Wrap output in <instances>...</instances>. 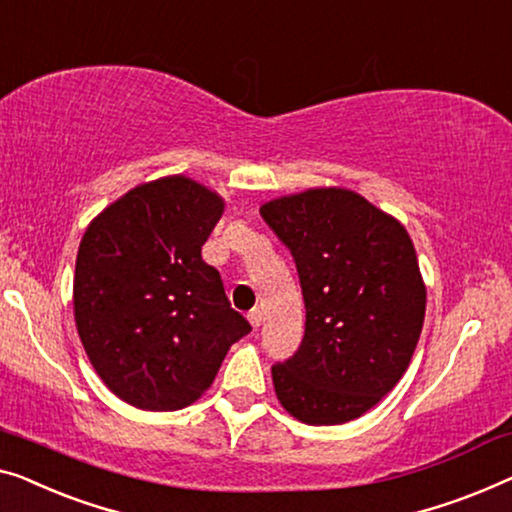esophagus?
Instances as JSON below:
<instances>
[{
  "mask_svg": "<svg viewBox=\"0 0 512 512\" xmlns=\"http://www.w3.org/2000/svg\"><path fill=\"white\" fill-rule=\"evenodd\" d=\"M247 318H249L251 328H258V325L263 323V311L261 309H251L249 314H247Z\"/></svg>",
  "mask_w": 512,
  "mask_h": 512,
  "instance_id": "esophagus-1",
  "label": "esophagus"
}]
</instances>
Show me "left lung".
<instances>
[{"label": "left lung", "mask_w": 512, "mask_h": 512, "mask_svg": "<svg viewBox=\"0 0 512 512\" xmlns=\"http://www.w3.org/2000/svg\"><path fill=\"white\" fill-rule=\"evenodd\" d=\"M291 249L307 321L298 351L272 367L274 392L307 425H342L402 379L427 291L406 228L351 189H307L261 205Z\"/></svg>", "instance_id": "obj_1"}]
</instances>
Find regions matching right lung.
Here are the masks:
<instances>
[{"instance_id": "obj_1", "label": "right lung", "mask_w": 512, "mask_h": 512, "mask_svg": "<svg viewBox=\"0 0 512 512\" xmlns=\"http://www.w3.org/2000/svg\"><path fill=\"white\" fill-rule=\"evenodd\" d=\"M224 198L184 175L138 184L80 240L73 316L96 374L122 402L177 411L210 388L251 325L201 256Z\"/></svg>"}]
</instances>
